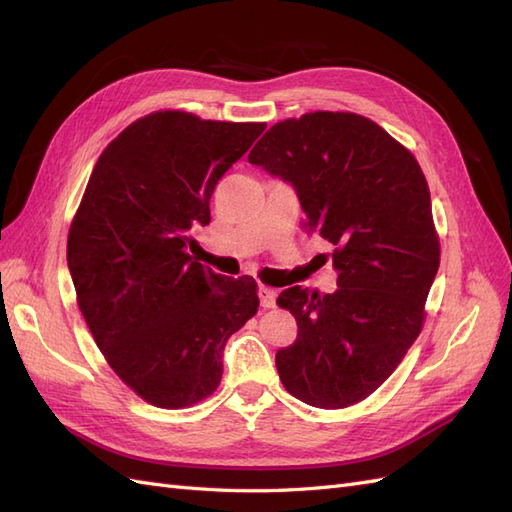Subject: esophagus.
I'll use <instances>...</instances> for the list:
<instances>
[{
    "instance_id": "esophagus-1",
    "label": "esophagus",
    "mask_w": 512,
    "mask_h": 512,
    "mask_svg": "<svg viewBox=\"0 0 512 512\" xmlns=\"http://www.w3.org/2000/svg\"><path fill=\"white\" fill-rule=\"evenodd\" d=\"M258 297H260V305L265 309H271L275 307V301H277V292L273 288H267V286H260L258 288Z\"/></svg>"
}]
</instances>
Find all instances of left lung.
<instances>
[{"mask_svg":"<svg viewBox=\"0 0 512 512\" xmlns=\"http://www.w3.org/2000/svg\"><path fill=\"white\" fill-rule=\"evenodd\" d=\"M247 162L290 183L309 232L335 245V292L292 286L277 297L299 324L297 342L275 354L277 374L309 406H352L393 374L423 327L440 267L423 170L378 123L329 111L275 123Z\"/></svg>","mask_w":512,"mask_h":512,"instance_id":"left-lung-1","label":"left lung"}]
</instances>
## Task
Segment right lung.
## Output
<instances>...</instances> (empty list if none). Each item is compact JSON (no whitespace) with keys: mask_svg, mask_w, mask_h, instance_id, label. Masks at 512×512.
I'll return each instance as SVG.
<instances>
[{"mask_svg":"<svg viewBox=\"0 0 512 512\" xmlns=\"http://www.w3.org/2000/svg\"><path fill=\"white\" fill-rule=\"evenodd\" d=\"M265 123L160 111L108 145L68 235V269L108 365L158 408H185L222 380L224 346L258 309L252 277L196 262L194 226Z\"/></svg>","mask_w":512,"mask_h":512,"instance_id":"obj_1","label":"right lung"}]
</instances>
